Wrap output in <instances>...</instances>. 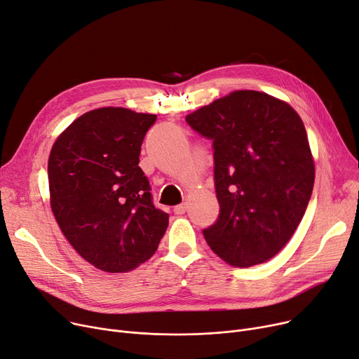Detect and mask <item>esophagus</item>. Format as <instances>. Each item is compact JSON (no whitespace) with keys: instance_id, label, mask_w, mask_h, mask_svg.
I'll return each mask as SVG.
<instances>
[{"instance_id":"34e87169","label":"esophagus","mask_w":359,"mask_h":359,"mask_svg":"<svg viewBox=\"0 0 359 359\" xmlns=\"http://www.w3.org/2000/svg\"><path fill=\"white\" fill-rule=\"evenodd\" d=\"M173 211H175V214H184L186 212V204H179V205H176L175 208H173Z\"/></svg>"}]
</instances>
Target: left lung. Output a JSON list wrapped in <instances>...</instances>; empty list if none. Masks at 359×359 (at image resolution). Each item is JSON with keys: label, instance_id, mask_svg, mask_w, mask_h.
I'll return each instance as SVG.
<instances>
[{"label": "left lung", "instance_id": "obj_1", "mask_svg": "<svg viewBox=\"0 0 359 359\" xmlns=\"http://www.w3.org/2000/svg\"><path fill=\"white\" fill-rule=\"evenodd\" d=\"M186 121L214 147L220 214L202 231L207 243L233 267L267 262L298 229L314 188V157L299 114L286 101L243 89Z\"/></svg>", "mask_w": 359, "mask_h": 359}]
</instances>
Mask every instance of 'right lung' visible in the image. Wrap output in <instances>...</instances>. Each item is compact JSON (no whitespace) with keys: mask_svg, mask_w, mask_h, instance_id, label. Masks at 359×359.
I'll return each instance as SVG.
<instances>
[{"mask_svg":"<svg viewBox=\"0 0 359 359\" xmlns=\"http://www.w3.org/2000/svg\"><path fill=\"white\" fill-rule=\"evenodd\" d=\"M155 114L102 107L61 132L48 158L50 204L69 243L107 273H128L148 261L168 226L155 208L139 167Z\"/></svg>","mask_w":359,"mask_h":359,"instance_id":"obj_1","label":"right lung"}]
</instances>
